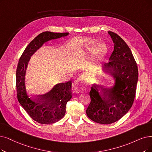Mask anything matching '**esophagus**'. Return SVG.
I'll use <instances>...</instances> for the list:
<instances>
[{
    "mask_svg": "<svg viewBox=\"0 0 152 152\" xmlns=\"http://www.w3.org/2000/svg\"><path fill=\"white\" fill-rule=\"evenodd\" d=\"M83 78L80 77H78L75 82L72 85V92L75 94H79L83 90V87L82 86V83Z\"/></svg>",
    "mask_w": 152,
    "mask_h": 152,
    "instance_id": "34e87169",
    "label": "esophagus"
}]
</instances>
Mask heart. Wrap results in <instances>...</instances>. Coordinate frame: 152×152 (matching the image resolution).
Masks as SVG:
<instances>
[{
  "label": "heart",
  "mask_w": 152,
  "mask_h": 152,
  "mask_svg": "<svg viewBox=\"0 0 152 152\" xmlns=\"http://www.w3.org/2000/svg\"><path fill=\"white\" fill-rule=\"evenodd\" d=\"M87 45H88V51H91V50L92 49L94 46L96 44L94 40H90L87 42ZM107 52V47L105 44H100L99 45H97L95 49V52L96 54V56L99 57H101L104 56L106 53Z\"/></svg>",
  "instance_id": "obj_1"
}]
</instances>
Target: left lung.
I'll return each instance as SVG.
<instances>
[{
  "label": "left lung",
  "instance_id": "8db88e82",
  "mask_svg": "<svg viewBox=\"0 0 152 152\" xmlns=\"http://www.w3.org/2000/svg\"><path fill=\"white\" fill-rule=\"evenodd\" d=\"M108 33L114 48L102 69L113 78L114 84L106 88L93 84L86 110L90 119L101 124L117 122L129 112L134 101L138 77L137 63L129 47L117 34Z\"/></svg>",
  "mask_w": 152,
  "mask_h": 152
}]
</instances>
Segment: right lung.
Listing matches in <instances>:
<instances>
[{
  "label": "right lung",
  "mask_w": 152,
  "mask_h": 152,
  "mask_svg": "<svg viewBox=\"0 0 152 152\" xmlns=\"http://www.w3.org/2000/svg\"><path fill=\"white\" fill-rule=\"evenodd\" d=\"M68 35V32L48 31L40 34L26 48L18 63L16 71L18 100L29 116L41 124L56 123L64 117L66 104L72 98V81L58 83L44 95L32 96L28 93L25 83L28 64L30 57L47 42Z\"/></svg>",
  "instance_id": "right-lung-1"
}]
</instances>
